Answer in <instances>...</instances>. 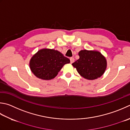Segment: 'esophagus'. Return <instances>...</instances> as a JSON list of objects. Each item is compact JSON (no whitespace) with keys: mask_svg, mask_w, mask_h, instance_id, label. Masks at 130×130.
<instances>
[{"mask_svg":"<svg viewBox=\"0 0 130 130\" xmlns=\"http://www.w3.org/2000/svg\"><path fill=\"white\" fill-rule=\"evenodd\" d=\"M70 63H72L74 62V58L73 57H70Z\"/></svg>","mask_w":130,"mask_h":130,"instance_id":"1","label":"esophagus"}]
</instances>
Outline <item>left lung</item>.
I'll list each match as a JSON object with an SVG mask.
<instances>
[{
  "label": "left lung",
  "instance_id": "obj_1",
  "mask_svg": "<svg viewBox=\"0 0 130 130\" xmlns=\"http://www.w3.org/2000/svg\"><path fill=\"white\" fill-rule=\"evenodd\" d=\"M79 58L72 63L73 67L84 78L94 80L103 75L107 67L106 58L95 50H81L78 53Z\"/></svg>",
  "mask_w": 130,
  "mask_h": 130
}]
</instances>
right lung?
Listing matches in <instances>:
<instances>
[{
  "mask_svg": "<svg viewBox=\"0 0 130 130\" xmlns=\"http://www.w3.org/2000/svg\"><path fill=\"white\" fill-rule=\"evenodd\" d=\"M70 60L57 50L43 48L32 56L29 66L32 73L39 79L51 80L56 77L63 66Z\"/></svg>",
  "mask_w": 130,
  "mask_h": 130,
  "instance_id": "obj_1",
  "label": "right lung"
}]
</instances>
